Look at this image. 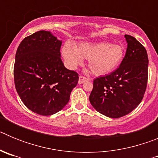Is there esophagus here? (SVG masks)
Returning <instances> with one entry per match:
<instances>
[{
	"label": "esophagus",
	"mask_w": 158,
	"mask_h": 158,
	"mask_svg": "<svg viewBox=\"0 0 158 158\" xmlns=\"http://www.w3.org/2000/svg\"><path fill=\"white\" fill-rule=\"evenodd\" d=\"M88 81H90V79H89V78H87V77H85L80 76L79 77V80H78V83L83 84L84 82Z\"/></svg>",
	"instance_id": "esophagus-1"
}]
</instances>
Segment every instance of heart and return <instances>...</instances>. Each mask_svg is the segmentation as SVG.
Here are the masks:
<instances>
[{
	"instance_id": "obj_1",
	"label": "heart",
	"mask_w": 158,
	"mask_h": 158,
	"mask_svg": "<svg viewBox=\"0 0 158 158\" xmlns=\"http://www.w3.org/2000/svg\"><path fill=\"white\" fill-rule=\"evenodd\" d=\"M62 54L65 63L74 69L81 65L84 59L89 60V67L96 76H104L116 69L123 60L125 50L121 44L108 42H84L75 48L65 45Z\"/></svg>"
}]
</instances>
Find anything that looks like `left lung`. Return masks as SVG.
I'll return each mask as SVG.
<instances>
[{
    "mask_svg": "<svg viewBox=\"0 0 158 158\" xmlns=\"http://www.w3.org/2000/svg\"><path fill=\"white\" fill-rule=\"evenodd\" d=\"M127 47L116 70L93 81L89 100L96 111L120 118L135 109L145 94L148 79L147 52L133 36L125 35Z\"/></svg>",
    "mask_w": 158,
    "mask_h": 158,
    "instance_id": "1",
    "label": "left lung"
}]
</instances>
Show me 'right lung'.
I'll list each match as a JSON object with an SVG mask.
<instances>
[{"label":"right lung","mask_w":158,"mask_h":158,"mask_svg":"<svg viewBox=\"0 0 158 158\" xmlns=\"http://www.w3.org/2000/svg\"><path fill=\"white\" fill-rule=\"evenodd\" d=\"M62 41L47 31L23 39L14 65L15 86L24 105L41 115H51L69 100L79 77L66 69L61 59Z\"/></svg>","instance_id":"right-lung-1"}]
</instances>
